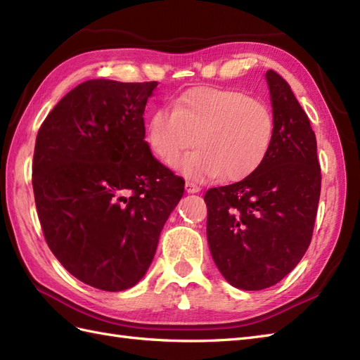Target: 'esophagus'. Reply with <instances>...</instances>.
Wrapping results in <instances>:
<instances>
[{
  "label": "esophagus",
  "instance_id": "esophagus-1",
  "mask_svg": "<svg viewBox=\"0 0 360 360\" xmlns=\"http://www.w3.org/2000/svg\"><path fill=\"white\" fill-rule=\"evenodd\" d=\"M186 192L187 193H198V192H201V187L195 184V182H192V181H187L186 182Z\"/></svg>",
  "mask_w": 360,
  "mask_h": 360
}]
</instances>
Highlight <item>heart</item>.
<instances>
[{"label":"heart","instance_id":"1","mask_svg":"<svg viewBox=\"0 0 360 360\" xmlns=\"http://www.w3.org/2000/svg\"><path fill=\"white\" fill-rule=\"evenodd\" d=\"M275 136V116L263 98L231 88L196 86L173 101V110L159 108L147 124L148 148L160 162L195 181H238L266 159Z\"/></svg>","mask_w":360,"mask_h":360}]
</instances>
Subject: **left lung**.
<instances>
[{"instance_id": "left-lung-1", "label": "left lung", "mask_w": 360, "mask_h": 360, "mask_svg": "<svg viewBox=\"0 0 360 360\" xmlns=\"http://www.w3.org/2000/svg\"><path fill=\"white\" fill-rule=\"evenodd\" d=\"M275 136L254 173L209 188L207 240L219 272L232 286H274L308 250L317 217L322 173L307 112L280 74L266 72Z\"/></svg>"}]
</instances>
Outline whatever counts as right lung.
<instances>
[{
  "label": "right lung",
  "mask_w": 360,
  "mask_h": 360,
  "mask_svg": "<svg viewBox=\"0 0 360 360\" xmlns=\"http://www.w3.org/2000/svg\"><path fill=\"white\" fill-rule=\"evenodd\" d=\"M158 82L94 79L38 129L32 187L44 240L65 269L116 292L151 264L184 179L151 155L143 111Z\"/></svg>",
  "instance_id": "1"
}]
</instances>
